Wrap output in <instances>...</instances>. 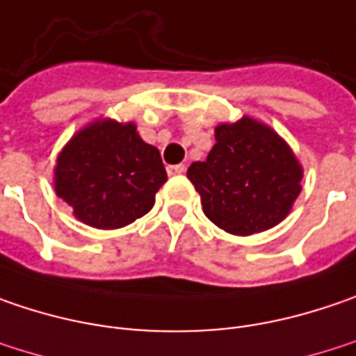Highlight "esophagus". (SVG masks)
I'll return each mask as SVG.
<instances>
[{"label": "esophagus", "mask_w": 356, "mask_h": 356, "mask_svg": "<svg viewBox=\"0 0 356 356\" xmlns=\"http://www.w3.org/2000/svg\"><path fill=\"white\" fill-rule=\"evenodd\" d=\"M185 165H171V167H167V173L169 175H183L185 173Z\"/></svg>", "instance_id": "esophagus-1"}]
</instances>
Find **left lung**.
Returning <instances> with one entry per match:
<instances>
[{
  "mask_svg": "<svg viewBox=\"0 0 356 356\" xmlns=\"http://www.w3.org/2000/svg\"><path fill=\"white\" fill-rule=\"evenodd\" d=\"M302 175L290 145L252 116L218 124L207 159L187 169L203 213L234 236L278 225L302 191Z\"/></svg>",
  "mask_w": 356,
  "mask_h": 356,
  "instance_id": "obj_1",
  "label": "left lung"
}]
</instances>
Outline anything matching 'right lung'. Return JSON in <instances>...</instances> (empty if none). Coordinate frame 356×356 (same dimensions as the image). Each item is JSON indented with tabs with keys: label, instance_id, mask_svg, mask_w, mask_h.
<instances>
[{
	"label": "right lung",
	"instance_id": "add662e5",
	"mask_svg": "<svg viewBox=\"0 0 356 356\" xmlns=\"http://www.w3.org/2000/svg\"><path fill=\"white\" fill-rule=\"evenodd\" d=\"M165 181L157 147L140 138L135 122L113 118L74 133L54 167L56 195L96 229H118L149 213Z\"/></svg>",
	"mask_w": 356,
	"mask_h": 356
}]
</instances>
